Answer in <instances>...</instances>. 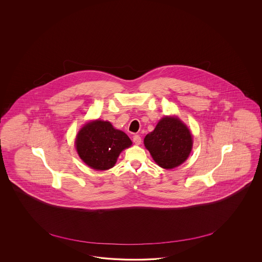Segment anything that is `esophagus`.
Listing matches in <instances>:
<instances>
[{
    "label": "esophagus",
    "mask_w": 262,
    "mask_h": 262,
    "mask_svg": "<svg viewBox=\"0 0 262 262\" xmlns=\"http://www.w3.org/2000/svg\"><path fill=\"white\" fill-rule=\"evenodd\" d=\"M133 141L136 145H139L140 143H141V137L139 136V135H134V137H133Z\"/></svg>",
    "instance_id": "34e87169"
}]
</instances>
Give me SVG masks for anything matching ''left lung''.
<instances>
[{
  "mask_svg": "<svg viewBox=\"0 0 262 262\" xmlns=\"http://www.w3.org/2000/svg\"><path fill=\"white\" fill-rule=\"evenodd\" d=\"M144 145L159 166L173 169L189 157L193 138L189 128L178 117L166 116L145 136Z\"/></svg>",
  "mask_w": 262,
  "mask_h": 262,
  "instance_id": "obj_1",
  "label": "left lung"
}]
</instances>
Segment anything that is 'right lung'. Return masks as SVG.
I'll return each instance as SVG.
<instances>
[{"label":"right lung","mask_w":262,"mask_h":262,"mask_svg":"<svg viewBox=\"0 0 262 262\" xmlns=\"http://www.w3.org/2000/svg\"><path fill=\"white\" fill-rule=\"evenodd\" d=\"M133 144L124 132L110 122L95 120L85 124L76 137V149L82 161L98 171L115 165L121 151Z\"/></svg>","instance_id":"1"}]
</instances>
